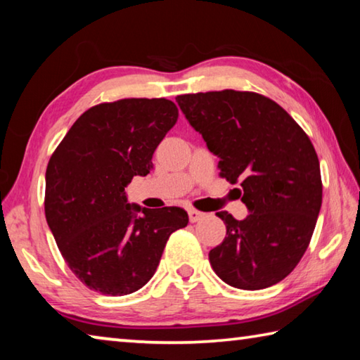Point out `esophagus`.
I'll list each match as a JSON object with an SVG mask.
<instances>
[{
    "label": "esophagus",
    "instance_id": "esophagus-1",
    "mask_svg": "<svg viewBox=\"0 0 360 360\" xmlns=\"http://www.w3.org/2000/svg\"><path fill=\"white\" fill-rule=\"evenodd\" d=\"M203 217H205V212L197 211V210H188V219H191V222H198L200 219Z\"/></svg>",
    "mask_w": 360,
    "mask_h": 360
}]
</instances>
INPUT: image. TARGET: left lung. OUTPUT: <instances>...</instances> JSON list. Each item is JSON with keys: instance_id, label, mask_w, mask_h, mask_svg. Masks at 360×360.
Masks as SVG:
<instances>
[{"instance_id": "left-lung-1", "label": "left lung", "mask_w": 360, "mask_h": 360, "mask_svg": "<svg viewBox=\"0 0 360 360\" xmlns=\"http://www.w3.org/2000/svg\"><path fill=\"white\" fill-rule=\"evenodd\" d=\"M178 105L219 157L221 176L241 182L243 221L219 211L227 236L210 251L216 275L231 288L265 289L294 270L311 240L322 203L318 154L300 125L254 92L179 95Z\"/></svg>"}]
</instances>
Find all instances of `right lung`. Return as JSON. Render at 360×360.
Segmentation results:
<instances>
[{"mask_svg": "<svg viewBox=\"0 0 360 360\" xmlns=\"http://www.w3.org/2000/svg\"><path fill=\"white\" fill-rule=\"evenodd\" d=\"M178 120L167 98L101 103L79 117L46 169L44 211L71 271L105 295L136 292L154 276L169 235L188 222L178 206L127 202L125 187L152 169Z\"/></svg>", "mask_w": 360, "mask_h": 360, "instance_id": "obj_1", "label": "right lung"}]
</instances>
